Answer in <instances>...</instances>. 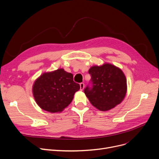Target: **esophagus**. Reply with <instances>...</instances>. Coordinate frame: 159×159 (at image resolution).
Returning <instances> with one entry per match:
<instances>
[{
    "instance_id": "obj_1",
    "label": "esophagus",
    "mask_w": 159,
    "mask_h": 159,
    "mask_svg": "<svg viewBox=\"0 0 159 159\" xmlns=\"http://www.w3.org/2000/svg\"><path fill=\"white\" fill-rule=\"evenodd\" d=\"M84 88V84L83 82H81L80 84V89L81 91H82Z\"/></svg>"
}]
</instances>
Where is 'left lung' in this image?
Wrapping results in <instances>:
<instances>
[{"label":"left lung","mask_w":159,"mask_h":159,"mask_svg":"<svg viewBox=\"0 0 159 159\" xmlns=\"http://www.w3.org/2000/svg\"><path fill=\"white\" fill-rule=\"evenodd\" d=\"M91 87L84 93L93 106L101 111H108L121 103L127 91L126 79L122 71L111 64L94 66L89 70Z\"/></svg>","instance_id":"1"}]
</instances>
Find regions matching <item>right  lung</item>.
<instances>
[{"instance_id":"right-lung-1","label":"right lung","mask_w":159,"mask_h":159,"mask_svg":"<svg viewBox=\"0 0 159 159\" xmlns=\"http://www.w3.org/2000/svg\"><path fill=\"white\" fill-rule=\"evenodd\" d=\"M80 85L73 81V74L64 69L44 73L35 81L33 94L42 109L51 112H61L72 101Z\"/></svg>"}]
</instances>
